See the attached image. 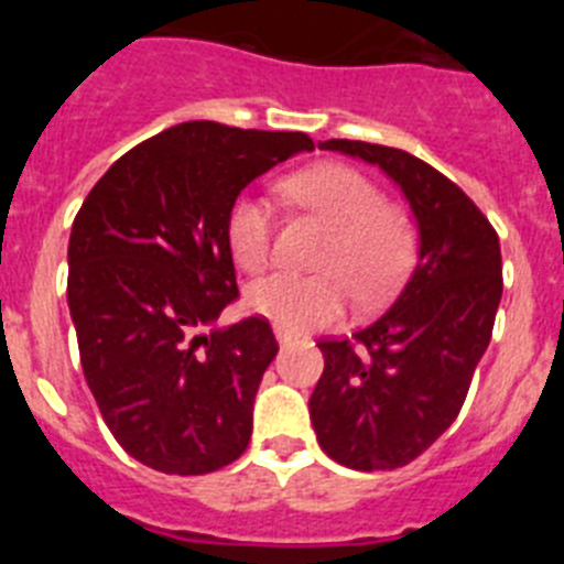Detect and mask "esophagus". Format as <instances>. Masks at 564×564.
Instances as JSON below:
<instances>
[{
    "instance_id": "34e87169",
    "label": "esophagus",
    "mask_w": 564,
    "mask_h": 564,
    "mask_svg": "<svg viewBox=\"0 0 564 564\" xmlns=\"http://www.w3.org/2000/svg\"><path fill=\"white\" fill-rule=\"evenodd\" d=\"M273 336H276V341L282 344V347H285V344H291L293 341V336L288 330H282V327H273Z\"/></svg>"
}]
</instances>
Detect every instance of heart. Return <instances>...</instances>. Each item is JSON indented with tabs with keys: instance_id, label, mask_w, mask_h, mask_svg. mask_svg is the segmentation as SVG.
<instances>
[{
	"instance_id": "1",
	"label": "heart",
	"mask_w": 564,
	"mask_h": 564,
	"mask_svg": "<svg viewBox=\"0 0 564 564\" xmlns=\"http://www.w3.org/2000/svg\"><path fill=\"white\" fill-rule=\"evenodd\" d=\"M282 192L299 208L333 228L318 257L325 273L276 271L248 288V307L282 330L302 333L336 322L347 305L346 288L358 302L376 305L401 282L415 251L410 217L383 203L376 183L344 163H316L291 174ZM271 206L257 194H239L226 217V242L242 271L265 268L271 257Z\"/></svg>"
}]
</instances>
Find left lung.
Returning a JSON list of instances; mask_svg holds the SVG:
<instances>
[{
  "instance_id": "left-lung-1",
  "label": "left lung",
  "mask_w": 564,
  "mask_h": 564,
  "mask_svg": "<svg viewBox=\"0 0 564 564\" xmlns=\"http://www.w3.org/2000/svg\"><path fill=\"white\" fill-rule=\"evenodd\" d=\"M381 169L417 223V262L376 322L322 338L311 395L318 446L356 471L401 468L426 452L466 401L502 296L500 239L460 186L403 149L318 143Z\"/></svg>"
}]
</instances>
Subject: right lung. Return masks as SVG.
Segmentation results:
<instances>
[{"label":"right lung","mask_w":564,"mask_h":564,"mask_svg":"<svg viewBox=\"0 0 564 564\" xmlns=\"http://www.w3.org/2000/svg\"><path fill=\"white\" fill-rule=\"evenodd\" d=\"M305 132L169 127L107 169L78 208L67 305L82 370L123 452L163 475H208L248 449L253 398L279 352L265 318L197 333L239 296L226 217Z\"/></svg>","instance_id":"add662e5"}]
</instances>
